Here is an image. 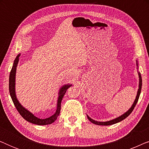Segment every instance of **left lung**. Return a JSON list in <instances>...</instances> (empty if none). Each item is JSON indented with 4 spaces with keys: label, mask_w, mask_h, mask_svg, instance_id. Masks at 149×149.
Masks as SVG:
<instances>
[{
    "label": "left lung",
    "mask_w": 149,
    "mask_h": 149,
    "mask_svg": "<svg viewBox=\"0 0 149 149\" xmlns=\"http://www.w3.org/2000/svg\"><path fill=\"white\" fill-rule=\"evenodd\" d=\"M138 75H139V81H139V89H138V93H137V95H136L135 101H134V102L133 104V105L132 106V107L129 109V111L126 112V113L125 114H123V115L120 116V117L116 118V119H115L111 120V121H106V122H100V121H94V120L91 119V118L89 117L88 115H87V118H88V119L89 120V121H90L91 123L95 124V125H113V124H115V123H119V122L121 121L122 120L125 119V118H127L128 116H129L130 114L132 113V112L133 111L134 109V108H135L136 104H137L138 101V99H139V97H140V92H141L142 83V77H141V74H140V73L138 72Z\"/></svg>",
    "instance_id": "8db88e82"
}]
</instances>
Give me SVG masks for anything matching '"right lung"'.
<instances>
[{"label": "right lung", "instance_id": "1", "mask_svg": "<svg viewBox=\"0 0 149 149\" xmlns=\"http://www.w3.org/2000/svg\"><path fill=\"white\" fill-rule=\"evenodd\" d=\"M20 54L18 55L17 58H15V61H14L13 66L12 67L11 72H10L9 74V93L10 95H11L12 100L15 105L16 109L17 110V111L19 112L20 115L24 118V119L26 121L32 123L33 124H36V125H45L51 124L56 121L57 118L60 115V110H61V102H62V98L64 97L65 93H66L67 89L71 86V85H66L63 86L61 88L60 91V93H59V97L58 100V107H57V110L56 113L54 115H52V117L47 118L45 119H38L36 117H35L34 115H32L31 113H30L29 111L24 109L22 106L20 104L19 102L16 98V95L15 93V72H16V68H17L18 61H19V57Z\"/></svg>", "mask_w": 149, "mask_h": 149}]
</instances>
